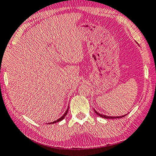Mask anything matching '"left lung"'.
<instances>
[{"label": "left lung", "mask_w": 156, "mask_h": 156, "mask_svg": "<svg viewBox=\"0 0 156 156\" xmlns=\"http://www.w3.org/2000/svg\"><path fill=\"white\" fill-rule=\"evenodd\" d=\"M94 112H95V113H96V114H97V115L99 116V117H102V118H106V119H117V118H122V117H124L125 115H127V114H125V115L120 116V117H109V116L104 115V114H99V113H98V112H96L95 109H94Z\"/></svg>", "instance_id": "obj_1"}]
</instances>
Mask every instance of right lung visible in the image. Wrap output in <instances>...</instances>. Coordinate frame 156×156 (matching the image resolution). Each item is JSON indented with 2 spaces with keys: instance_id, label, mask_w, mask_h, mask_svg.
Wrapping results in <instances>:
<instances>
[{
  "instance_id": "right-lung-1",
  "label": "right lung",
  "mask_w": 156,
  "mask_h": 156,
  "mask_svg": "<svg viewBox=\"0 0 156 156\" xmlns=\"http://www.w3.org/2000/svg\"><path fill=\"white\" fill-rule=\"evenodd\" d=\"M68 109H69V107L68 108V109H67V110H66V112H65V114H63V115H62V117H61L60 118H59V119H58L55 120V121H54V122H51V123H49V124H54V123H56V122H60V121H61V120H62V119H64V118H65V117H66V114H68Z\"/></svg>"
}]
</instances>
